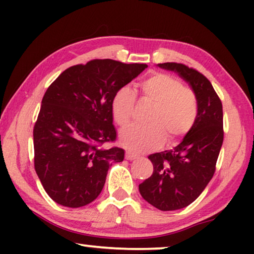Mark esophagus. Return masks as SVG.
Here are the masks:
<instances>
[{"label": "esophagus", "instance_id": "obj_1", "mask_svg": "<svg viewBox=\"0 0 254 254\" xmlns=\"http://www.w3.org/2000/svg\"><path fill=\"white\" fill-rule=\"evenodd\" d=\"M125 158H126L127 161H134V159L138 158V156L136 154H134V152H131L130 150H127L126 155H125Z\"/></svg>", "mask_w": 254, "mask_h": 254}]
</instances>
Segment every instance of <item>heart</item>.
<instances>
[{
	"mask_svg": "<svg viewBox=\"0 0 254 254\" xmlns=\"http://www.w3.org/2000/svg\"><path fill=\"white\" fill-rule=\"evenodd\" d=\"M141 100L152 104L147 126H131L121 131L124 145L136 152L155 150L169 137L170 143L182 140L195 124L199 100L190 86L176 76L156 72L140 84ZM136 97L128 86L118 89L111 100L114 123L126 127L134 117Z\"/></svg>",
	"mask_w": 254,
	"mask_h": 254,
	"instance_id": "obj_1",
	"label": "heart"
}]
</instances>
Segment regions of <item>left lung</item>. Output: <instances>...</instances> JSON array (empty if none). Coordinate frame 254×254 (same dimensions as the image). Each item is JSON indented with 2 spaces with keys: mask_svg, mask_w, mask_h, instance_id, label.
Returning <instances> with one entry per match:
<instances>
[{
  "mask_svg": "<svg viewBox=\"0 0 254 254\" xmlns=\"http://www.w3.org/2000/svg\"><path fill=\"white\" fill-rule=\"evenodd\" d=\"M190 83L199 100L192 129L171 150L148 156L154 172L138 185L142 197L159 210H177L193 202L213 178L223 143L222 102L206 76L177 62L158 64Z\"/></svg>",
  "mask_w": 254,
  "mask_h": 254,
  "instance_id": "obj_1",
  "label": "left lung"
}]
</instances>
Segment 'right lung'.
I'll return each instance as SVG.
<instances>
[{
  "label": "right lung",
  "mask_w": 254,
  "mask_h": 254,
  "mask_svg": "<svg viewBox=\"0 0 254 254\" xmlns=\"http://www.w3.org/2000/svg\"><path fill=\"white\" fill-rule=\"evenodd\" d=\"M147 67L95 59L65 69L48 86L33 127L34 170L55 202H92L112 163L124 161V149L105 148L117 140L111 100Z\"/></svg>",
  "instance_id": "right-lung-1"
}]
</instances>
